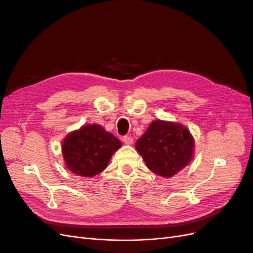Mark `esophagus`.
I'll return each instance as SVG.
<instances>
[{
    "label": "esophagus",
    "mask_w": 253,
    "mask_h": 253,
    "mask_svg": "<svg viewBox=\"0 0 253 253\" xmlns=\"http://www.w3.org/2000/svg\"><path fill=\"white\" fill-rule=\"evenodd\" d=\"M122 141H124L126 144H127V145H129V144H132L133 143V138L132 137H128V136H125V137H122Z\"/></svg>",
    "instance_id": "esophagus-1"
}]
</instances>
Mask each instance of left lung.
Listing matches in <instances>:
<instances>
[{
    "mask_svg": "<svg viewBox=\"0 0 253 253\" xmlns=\"http://www.w3.org/2000/svg\"><path fill=\"white\" fill-rule=\"evenodd\" d=\"M194 147L193 136L186 126L165 120L152 121L135 144L149 169L165 178L172 177L191 163Z\"/></svg>",
    "mask_w": 253,
    "mask_h": 253,
    "instance_id": "8db88e82",
    "label": "left lung"
}]
</instances>
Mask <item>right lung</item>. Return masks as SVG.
Returning <instances> with one entry per match:
<instances>
[{
	"label": "right lung",
	"instance_id": "right-lung-1",
	"mask_svg": "<svg viewBox=\"0 0 253 253\" xmlns=\"http://www.w3.org/2000/svg\"><path fill=\"white\" fill-rule=\"evenodd\" d=\"M121 141L99 125H85L68 133L62 141L65 166L82 177H94L108 167Z\"/></svg>",
	"mask_w": 253,
	"mask_h": 253
}]
</instances>
